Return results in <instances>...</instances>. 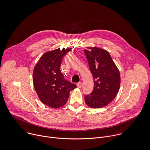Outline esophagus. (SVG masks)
I'll return each mask as SVG.
<instances>
[{"label":"esophagus","instance_id":"esophagus-1","mask_svg":"<svg viewBox=\"0 0 150 150\" xmlns=\"http://www.w3.org/2000/svg\"><path fill=\"white\" fill-rule=\"evenodd\" d=\"M77 86L78 88H81L83 87V83L82 82H79L77 84Z\"/></svg>","mask_w":150,"mask_h":150}]
</instances>
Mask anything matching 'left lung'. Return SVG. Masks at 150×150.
<instances>
[{
  "label": "left lung",
  "mask_w": 150,
  "mask_h": 150,
  "mask_svg": "<svg viewBox=\"0 0 150 150\" xmlns=\"http://www.w3.org/2000/svg\"><path fill=\"white\" fill-rule=\"evenodd\" d=\"M87 48L84 52L95 80L93 92L85 96L84 100L89 107L101 108L116 96L120 88V73L106 50L96 47Z\"/></svg>",
  "instance_id": "1"
}]
</instances>
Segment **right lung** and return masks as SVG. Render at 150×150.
Segmentation results:
<instances>
[{
	"instance_id": "right-lung-1",
	"label": "right lung",
	"mask_w": 150,
	"mask_h": 150,
	"mask_svg": "<svg viewBox=\"0 0 150 150\" xmlns=\"http://www.w3.org/2000/svg\"><path fill=\"white\" fill-rule=\"evenodd\" d=\"M70 50L57 48L45 52L34 69L33 83L39 99L54 109L65 105L70 92L77 87L64 80L60 71L63 57Z\"/></svg>"
}]
</instances>
